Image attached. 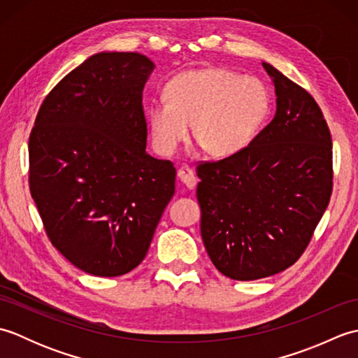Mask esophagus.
Instances as JSON below:
<instances>
[{
	"mask_svg": "<svg viewBox=\"0 0 358 358\" xmlns=\"http://www.w3.org/2000/svg\"><path fill=\"white\" fill-rule=\"evenodd\" d=\"M177 175H178V178H180L181 183L186 185L189 189H194V187H195V185H196V177H195L194 171H192L191 167H189L187 164H181L178 172H177Z\"/></svg>",
	"mask_w": 358,
	"mask_h": 358,
	"instance_id": "obj_1",
	"label": "esophagus"
}]
</instances>
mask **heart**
Masks as SVG:
<instances>
[{"mask_svg": "<svg viewBox=\"0 0 358 358\" xmlns=\"http://www.w3.org/2000/svg\"><path fill=\"white\" fill-rule=\"evenodd\" d=\"M269 109L271 96L260 80L210 67L172 78L166 100L149 104L148 121L166 154L177 150L194 124L195 140L208 154L229 157L254 140Z\"/></svg>", "mask_w": 358, "mask_h": 358, "instance_id": "heart-1", "label": "heart"}]
</instances>
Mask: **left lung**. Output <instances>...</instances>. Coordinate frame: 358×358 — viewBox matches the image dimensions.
Segmentation results:
<instances>
[{"mask_svg": "<svg viewBox=\"0 0 358 358\" xmlns=\"http://www.w3.org/2000/svg\"><path fill=\"white\" fill-rule=\"evenodd\" d=\"M277 112L245 149L199 162L200 231L215 268L249 281L292 266L305 252L332 194V138L308 90L263 63Z\"/></svg>", "mask_w": 358, "mask_h": 358, "instance_id": "obj_1", "label": "left lung"}]
</instances>
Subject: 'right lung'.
I'll return each instance as SVG.
<instances>
[{
    "label": "right lung",
    "instance_id": "right-lung-1",
    "mask_svg": "<svg viewBox=\"0 0 358 358\" xmlns=\"http://www.w3.org/2000/svg\"><path fill=\"white\" fill-rule=\"evenodd\" d=\"M152 71L141 53H96L45 95L30 131L29 187L45 235L96 277L144 260L175 192L173 163L146 154Z\"/></svg>",
    "mask_w": 358,
    "mask_h": 358
}]
</instances>
